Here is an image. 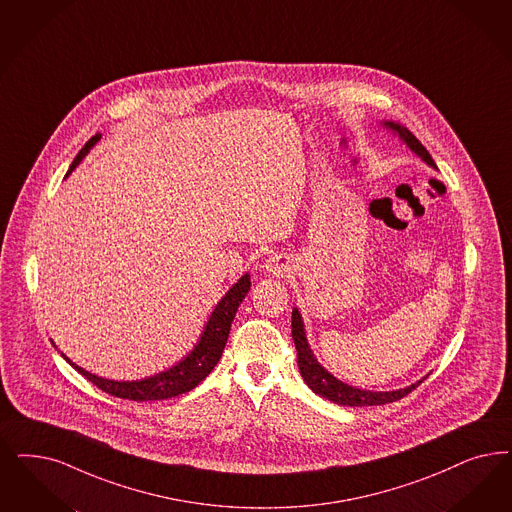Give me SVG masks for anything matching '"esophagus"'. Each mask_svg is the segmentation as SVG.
<instances>
[{
    "label": "esophagus",
    "instance_id": "obj_1",
    "mask_svg": "<svg viewBox=\"0 0 512 512\" xmlns=\"http://www.w3.org/2000/svg\"><path fill=\"white\" fill-rule=\"evenodd\" d=\"M265 269H267L269 273H273V275H283L286 267H284L277 258H269V260L265 262Z\"/></svg>",
    "mask_w": 512,
    "mask_h": 512
}]
</instances>
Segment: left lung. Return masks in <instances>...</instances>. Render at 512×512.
<instances>
[{"mask_svg": "<svg viewBox=\"0 0 512 512\" xmlns=\"http://www.w3.org/2000/svg\"><path fill=\"white\" fill-rule=\"evenodd\" d=\"M383 125L398 134V138L412 150L417 153L427 165L435 167L433 157L425 150V146L417 140L414 134L410 133L406 127H402L400 123L395 121H383ZM292 340L298 351V366H300V374L303 381L307 383V387L321 395L322 398H328L341 406H379V404H387V402H395L400 398L406 397L408 393H412L417 385H421L423 379H419L417 383H412L410 387L397 389V391H364L357 389L353 385H347L338 378H334L328 370H324L319 360L315 359L307 338H305V328H303L302 315L298 309H292Z\"/></svg>", "mask_w": 512, "mask_h": 512, "instance_id": "left-lung-1", "label": "left lung"}]
</instances>
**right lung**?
Here are the masks:
<instances>
[{
    "mask_svg": "<svg viewBox=\"0 0 512 512\" xmlns=\"http://www.w3.org/2000/svg\"><path fill=\"white\" fill-rule=\"evenodd\" d=\"M98 140H100V134H95L79 150L68 174L76 169L79 161L89 153ZM248 290H250V275L245 273L214 307L201 338L193 345L190 353L180 362L171 366L169 370L155 374L152 378L140 379V381H114V379L98 378L95 374L74 364L64 353H60V355L66 359V362H70L81 376L93 381L98 389H102L104 393H108L112 397L127 398L134 402L178 397L182 393H188L193 387H197L218 364V360L224 353L226 341H228L231 322L235 319V313H237L241 302L245 300Z\"/></svg>",
    "mask_w": 512,
    "mask_h": 512,
    "instance_id": "1",
    "label": "right lung"
}]
</instances>
